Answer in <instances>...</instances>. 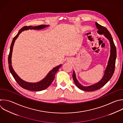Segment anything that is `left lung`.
<instances>
[{
  "label": "left lung",
  "mask_w": 123,
  "mask_h": 123,
  "mask_svg": "<svg viewBox=\"0 0 123 123\" xmlns=\"http://www.w3.org/2000/svg\"><path fill=\"white\" fill-rule=\"evenodd\" d=\"M96 25L98 29V33L99 35H103L109 41L110 44V55L108 62L107 66L104 71V73L102 79L98 83L88 86L81 85L76 78V74L74 70L73 72L72 78L76 86L80 90L85 91H93L98 90L103 87L112 77L115 69V61L116 58V49L112 37L108 29L96 23Z\"/></svg>",
  "instance_id": "obj_1"
}]
</instances>
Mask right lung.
Instances as JSON below:
<instances>
[{"instance_id": "add662e5", "label": "right lung", "mask_w": 123, "mask_h": 123, "mask_svg": "<svg viewBox=\"0 0 123 123\" xmlns=\"http://www.w3.org/2000/svg\"><path fill=\"white\" fill-rule=\"evenodd\" d=\"M49 25H40L36 26H25L23 27L18 32V34L16 35L15 37H14L12 43L10 47V51L8 57V63H9V67L10 71L12 74V76L16 81V82L18 84V85L21 86L22 88L27 89L30 91H42L46 89L48 87H49L51 84L52 83L54 80L55 79V75L57 71L58 70L59 68L61 67V64L54 68L51 70H50L49 73L47 74V75L43 78V80L38 81L37 83H29L27 82L26 81L22 80L14 71L12 65V53L13 51V47L15 42L16 39L18 37L19 35L23 31L25 30H27L29 29H34V30H40L44 29L48 26Z\"/></svg>"}]
</instances>
